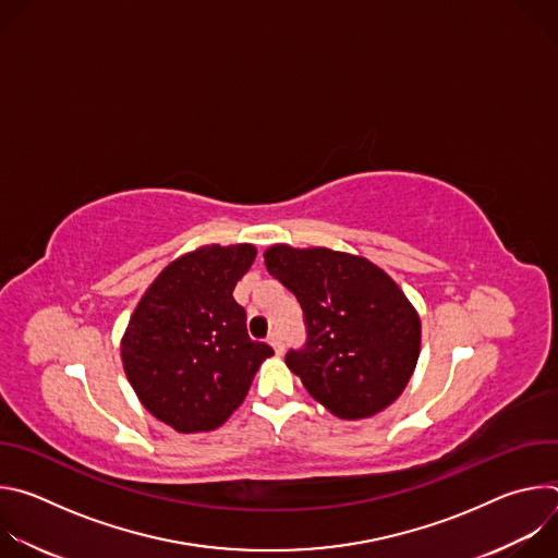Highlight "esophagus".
Returning a JSON list of instances; mask_svg holds the SVG:
<instances>
[{
  "label": "esophagus",
  "mask_w": 558,
  "mask_h": 558,
  "mask_svg": "<svg viewBox=\"0 0 558 558\" xmlns=\"http://www.w3.org/2000/svg\"><path fill=\"white\" fill-rule=\"evenodd\" d=\"M269 344L274 347V351H276L278 355H282L284 342H282V336H280V333H271V336H269Z\"/></svg>",
  "instance_id": "esophagus-1"
}]
</instances>
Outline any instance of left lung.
<instances>
[{
    "label": "left lung",
    "instance_id": "8db88e82",
    "mask_svg": "<svg viewBox=\"0 0 558 558\" xmlns=\"http://www.w3.org/2000/svg\"><path fill=\"white\" fill-rule=\"evenodd\" d=\"M267 271L300 302L306 342L284 362L342 420L384 411L407 388L422 342L415 306L366 258L327 247L265 252Z\"/></svg>",
    "mask_w": 558,
    "mask_h": 558
}]
</instances>
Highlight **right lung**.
Here are the masks:
<instances>
[{"mask_svg":"<svg viewBox=\"0 0 558 558\" xmlns=\"http://www.w3.org/2000/svg\"><path fill=\"white\" fill-rule=\"evenodd\" d=\"M254 258V245L190 252L158 274L130 317L125 375L141 404L179 433L218 428L274 355L250 338L247 313L233 300Z\"/></svg>","mask_w":558,"mask_h":558,"instance_id":"1","label":"right lung"}]
</instances>
